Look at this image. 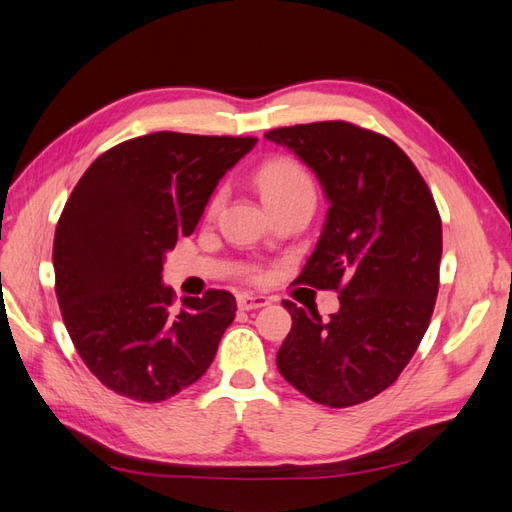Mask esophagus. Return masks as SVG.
I'll return each mask as SVG.
<instances>
[{
  "mask_svg": "<svg viewBox=\"0 0 512 512\" xmlns=\"http://www.w3.org/2000/svg\"><path fill=\"white\" fill-rule=\"evenodd\" d=\"M237 305H239V309H243V312H250V309H258V307L269 305V297H262V294L241 292L237 297Z\"/></svg>",
  "mask_w": 512,
  "mask_h": 512,
  "instance_id": "obj_1",
  "label": "esophagus"
}]
</instances>
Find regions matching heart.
<instances>
[{
    "label": "heart",
    "instance_id": "b5f03b06",
    "mask_svg": "<svg viewBox=\"0 0 512 512\" xmlns=\"http://www.w3.org/2000/svg\"><path fill=\"white\" fill-rule=\"evenodd\" d=\"M258 188L262 192L265 203L290 194H314V183L303 170L301 164L288 158H275L262 164L258 170ZM222 194L213 198V207H218Z\"/></svg>",
    "mask_w": 512,
    "mask_h": 512
}]
</instances>
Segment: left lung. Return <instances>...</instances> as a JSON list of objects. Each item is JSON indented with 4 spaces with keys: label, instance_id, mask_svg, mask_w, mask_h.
Wrapping results in <instances>:
<instances>
[{
    "label": "left lung",
    "instance_id": "1",
    "mask_svg": "<svg viewBox=\"0 0 512 512\" xmlns=\"http://www.w3.org/2000/svg\"><path fill=\"white\" fill-rule=\"evenodd\" d=\"M265 138L312 168L329 200L297 282L339 290L329 320L282 301L292 329L277 369L316 404H363L397 380L429 327L442 258L438 207L412 160L382 134L318 121Z\"/></svg>",
    "mask_w": 512,
    "mask_h": 512
}]
</instances>
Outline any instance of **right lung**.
Wrapping results in <instances>:
<instances>
[{
	"label": "right lung",
	"mask_w": 512,
	"mask_h": 512,
	"mask_svg": "<svg viewBox=\"0 0 512 512\" xmlns=\"http://www.w3.org/2000/svg\"><path fill=\"white\" fill-rule=\"evenodd\" d=\"M256 141L153 132L108 149L76 183L55 230V292L74 348L106 389L156 404L211 365L235 297L207 290L175 307L162 269Z\"/></svg>",
	"instance_id": "right-lung-1"
}]
</instances>
